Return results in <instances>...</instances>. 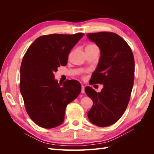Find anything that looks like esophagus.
<instances>
[{"instance_id": "esophagus-1", "label": "esophagus", "mask_w": 154, "mask_h": 154, "mask_svg": "<svg viewBox=\"0 0 154 154\" xmlns=\"http://www.w3.org/2000/svg\"><path fill=\"white\" fill-rule=\"evenodd\" d=\"M81 92L82 93V94H83V93H85V87L83 85H82V91H81Z\"/></svg>"}]
</instances>
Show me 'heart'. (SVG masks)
Segmentation results:
<instances>
[{
	"label": "heart",
	"mask_w": 154,
	"mask_h": 154,
	"mask_svg": "<svg viewBox=\"0 0 154 154\" xmlns=\"http://www.w3.org/2000/svg\"><path fill=\"white\" fill-rule=\"evenodd\" d=\"M86 49L99 51L98 47H97L96 44H94V43H90V44H88L87 45Z\"/></svg>",
	"instance_id": "1"
}]
</instances>
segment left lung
I'll list each match as a JSON object with an SVG mask.
<instances>
[{
  "instance_id": "1",
  "label": "left lung",
  "mask_w": 154,
  "mask_h": 154,
  "mask_svg": "<svg viewBox=\"0 0 154 154\" xmlns=\"http://www.w3.org/2000/svg\"><path fill=\"white\" fill-rule=\"evenodd\" d=\"M101 50V57L89 84H103L101 92L91 87L85 89L93 101L87 112L90 122L97 127L113 125L128 106L134 80V58L131 48L118 35L112 32L88 33Z\"/></svg>"
}]
</instances>
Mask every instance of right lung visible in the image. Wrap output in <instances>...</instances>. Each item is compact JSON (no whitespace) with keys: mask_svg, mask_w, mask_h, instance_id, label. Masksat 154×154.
Returning a JSON list of instances; mask_svg holds the SVG:
<instances>
[{"mask_svg":"<svg viewBox=\"0 0 154 154\" xmlns=\"http://www.w3.org/2000/svg\"><path fill=\"white\" fill-rule=\"evenodd\" d=\"M84 35L41 36L23 57L20 91L27 114L40 127L53 128L61 125L67 105L80 94V83L67 80L62 85L54 80V72L66 66L69 54Z\"/></svg>","mask_w":154,"mask_h":154,"instance_id":"right-lung-1","label":"right lung"}]
</instances>
